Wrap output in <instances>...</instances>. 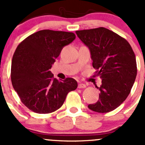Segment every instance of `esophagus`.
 <instances>
[{"instance_id": "34e87169", "label": "esophagus", "mask_w": 145, "mask_h": 145, "mask_svg": "<svg viewBox=\"0 0 145 145\" xmlns=\"http://www.w3.org/2000/svg\"><path fill=\"white\" fill-rule=\"evenodd\" d=\"M78 88H86V85L84 84V83H79Z\"/></svg>"}]
</instances>
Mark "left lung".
I'll return each mask as SVG.
<instances>
[{"label":"left lung","instance_id":"left-lung-1","mask_svg":"<svg viewBox=\"0 0 145 145\" xmlns=\"http://www.w3.org/2000/svg\"><path fill=\"white\" fill-rule=\"evenodd\" d=\"M80 40L89 48L96 69L102 78L99 100L88 108L98 113L114 110L131 93L137 76L135 55L125 39L104 27L76 31Z\"/></svg>","mask_w":145,"mask_h":145}]
</instances>
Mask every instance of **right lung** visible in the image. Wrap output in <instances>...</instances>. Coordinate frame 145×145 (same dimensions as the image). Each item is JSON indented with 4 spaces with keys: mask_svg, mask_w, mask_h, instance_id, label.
Returning a JSON list of instances; mask_svg holds the SVG:
<instances>
[{
    "mask_svg": "<svg viewBox=\"0 0 145 145\" xmlns=\"http://www.w3.org/2000/svg\"><path fill=\"white\" fill-rule=\"evenodd\" d=\"M75 39L72 32L45 29L30 35L17 46L12 60V84L30 110L52 113L62 106L68 93L76 89L75 79L59 81L50 71L62 48Z\"/></svg>",
    "mask_w": 145,
    "mask_h": 145,
    "instance_id": "right-lung-1",
    "label": "right lung"
}]
</instances>
